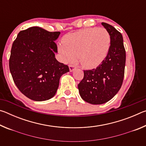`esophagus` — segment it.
Wrapping results in <instances>:
<instances>
[{"instance_id":"34e87169","label":"esophagus","mask_w":146,"mask_h":146,"mask_svg":"<svg viewBox=\"0 0 146 146\" xmlns=\"http://www.w3.org/2000/svg\"><path fill=\"white\" fill-rule=\"evenodd\" d=\"M69 68H70V71H71V72H72V71L73 70H75L76 68V67L74 65H70L69 66Z\"/></svg>"}]
</instances>
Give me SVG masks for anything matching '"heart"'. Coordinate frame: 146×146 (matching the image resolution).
<instances>
[{
	"instance_id": "obj_1",
	"label": "heart",
	"mask_w": 146,
	"mask_h": 146,
	"mask_svg": "<svg viewBox=\"0 0 146 146\" xmlns=\"http://www.w3.org/2000/svg\"><path fill=\"white\" fill-rule=\"evenodd\" d=\"M111 37L104 28H88L66 35L58 51L66 62L78 59L82 67L93 69L104 60L110 50Z\"/></svg>"
}]
</instances>
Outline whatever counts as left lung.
I'll use <instances>...</instances> for the list:
<instances>
[{"mask_svg": "<svg viewBox=\"0 0 146 146\" xmlns=\"http://www.w3.org/2000/svg\"><path fill=\"white\" fill-rule=\"evenodd\" d=\"M102 25L110 33V50L102 64L96 69L84 70V78L78 84L82 99L91 104L108 102L122 86L125 64V50L122 34L107 23Z\"/></svg>", "mask_w": 146, "mask_h": 146, "instance_id": "obj_1", "label": "left lung"}]
</instances>
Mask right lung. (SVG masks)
<instances>
[{
    "label": "right lung",
    "mask_w": 146,
    "mask_h": 146,
    "mask_svg": "<svg viewBox=\"0 0 146 146\" xmlns=\"http://www.w3.org/2000/svg\"><path fill=\"white\" fill-rule=\"evenodd\" d=\"M60 34L31 27L20 31L12 44L9 70L20 91L31 100L53 97L61 76L70 71L67 65L55 58V41Z\"/></svg>",
    "instance_id": "add662e5"
}]
</instances>
